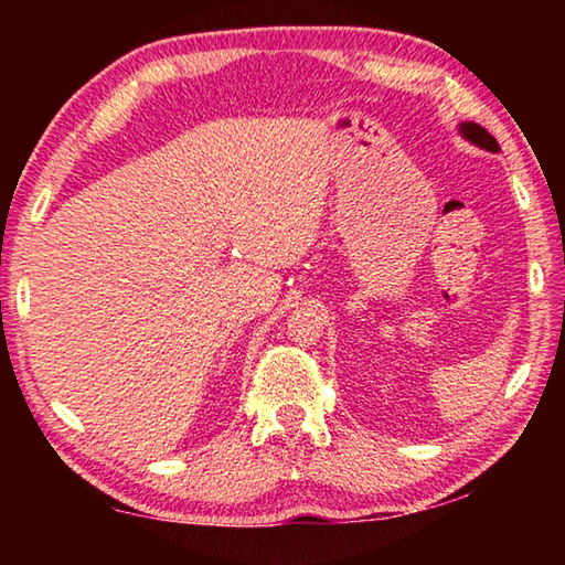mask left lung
Here are the masks:
<instances>
[{
    "mask_svg": "<svg viewBox=\"0 0 565 565\" xmlns=\"http://www.w3.org/2000/svg\"><path fill=\"white\" fill-rule=\"evenodd\" d=\"M458 131H461V137L471 141V145H476V147H481V149H486V151H493V154H499V151H501L499 141H495V139L491 137V134L481 127V124L463 121L461 127H458Z\"/></svg>",
    "mask_w": 565,
    "mask_h": 565,
    "instance_id": "1",
    "label": "left lung"
}]
</instances>
